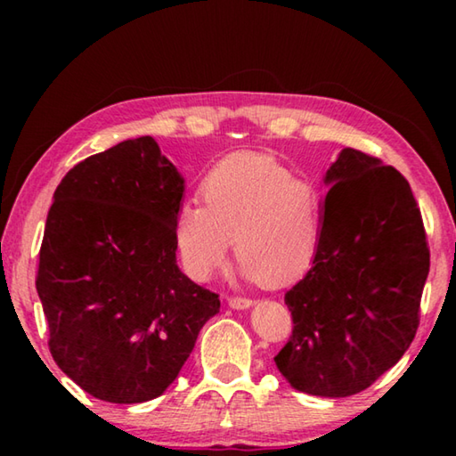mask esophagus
Here are the masks:
<instances>
[{
  "label": "esophagus",
  "mask_w": 456,
  "mask_h": 456,
  "mask_svg": "<svg viewBox=\"0 0 456 456\" xmlns=\"http://www.w3.org/2000/svg\"><path fill=\"white\" fill-rule=\"evenodd\" d=\"M227 304H229V307H233V310H249V307L253 305L251 299H247V297H229Z\"/></svg>",
  "instance_id": "34e87169"
}]
</instances>
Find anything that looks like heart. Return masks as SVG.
Here are the masks:
<instances>
[{"label": "heart", "mask_w": 456, "mask_h": 456, "mask_svg": "<svg viewBox=\"0 0 456 456\" xmlns=\"http://www.w3.org/2000/svg\"><path fill=\"white\" fill-rule=\"evenodd\" d=\"M203 205L183 203L175 243L191 277L207 281L227 264L231 241L247 281L275 289L310 272L322 239V195L269 154L221 159L200 183Z\"/></svg>", "instance_id": "b5f03b06"}]
</instances>
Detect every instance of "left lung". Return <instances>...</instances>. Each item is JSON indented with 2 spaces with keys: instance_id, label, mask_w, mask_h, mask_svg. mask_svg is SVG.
Segmentation results:
<instances>
[{
  "instance_id": "obj_1",
  "label": "left lung",
  "mask_w": 456,
  "mask_h": 456,
  "mask_svg": "<svg viewBox=\"0 0 456 456\" xmlns=\"http://www.w3.org/2000/svg\"><path fill=\"white\" fill-rule=\"evenodd\" d=\"M322 181L320 247L285 293L293 331L273 360L291 388L344 398L411 348L430 253L411 184L396 168L342 149Z\"/></svg>"
}]
</instances>
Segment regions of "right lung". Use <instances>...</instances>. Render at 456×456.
<instances>
[{
	"label": "right lung",
	"mask_w": 456,
	"mask_h": 456,
	"mask_svg": "<svg viewBox=\"0 0 456 456\" xmlns=\"http://www.w3.org/2000/svg\"><path fill=\"white\" fill-rule=\"evenodd\" d=\"M184 179L152 136L76 165L45 219L36 289L61 372L98 400L163 395L219 314L176 265Z\"/></svg>",
	"instance_id": "1"
}]
</instances>
